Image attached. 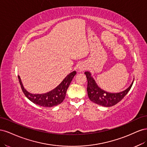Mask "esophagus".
Listing matches in <instances>:
<instances>
[{"mask_svg": "<svg viewBox=\"0 0 147 147\" xmlns=\"http://www.w3.org/2000/svg\"><path fill=\"white\" fill-rule=\"evenodd\" d=\"M86 65L83 64H81L78 67V70L79 71H80V72H82V71L86 70Z\"/></svg>", "mask_w": 147, "mask_h": 147, "instance_id": "1", "label": "esophagus"}]
</instances>
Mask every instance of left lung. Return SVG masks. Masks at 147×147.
Returning a JSON list of instances; mask_svg holds the SVG:
<instances>
[{
	"mask_svg": "<svg viewBox=\"0 0 147 147\" xmlns=\"http://www.w3.org/2000/svg\"><path fill=\"white\" fill-rule=\"evenodd\" d=\"M84 74L86 75L88 80L87 91L89 98L91 101L94 103L99 105L107 107L113 106L118 103L120 100H121L129 91L134 82L133 80L129 88L123 91L112 93L105 91L99 88L96 83L94 79L91 77V74L90 72L86 71L84 72Z\"/></svg>",
	"mask_w": 147,
	"mask_h": 147,
	"instance_id": "obj_1",
	"label": "left lung"
}]
</instances>
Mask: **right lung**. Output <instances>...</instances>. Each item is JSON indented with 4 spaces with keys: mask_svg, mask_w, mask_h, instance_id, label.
Returning <instances> with one entry per match:
<instances>
[{
    "mask_svg": "<svg viewBox=\"0 0 147 147\" xmlns=\"http://www.w3.org/2000/svg\"><path fill=\"white\" fill-rule=\"evenodd\" d=\"M76 73V71L70 73L56 88L44 94H31L24 89L20 76H18V79L22 91L28 99L40 106L44 107H52L63 102L67 90Z\"/></svg>",
    "mask_w": 147,
    "mask_h": 147,
    "instance_id": "right-lung-1",
    "label": "right lung"
}]
</instances>
